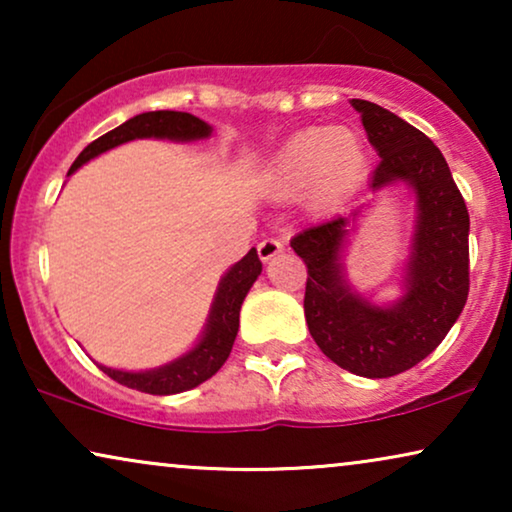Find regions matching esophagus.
<instances>
[{
    "label": "esophagus",
    "mask_w": 512,
    "mask_h": 512,
    "mask_svg": "<svg viewBox=\"0 0 512 512\" xmlns=\"http://www.w3.org/2000/svg\"><path fill=\"white\" fill-rule=\"evenodd\" d=\"M282 249H284L282 242L275 240V237H268V240L258 244V256H261V261H270V258L282 254Z\"/></svg>",
    "instance_id": "obj_1"
}]
</instances>
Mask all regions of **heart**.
I'll return each instance as SVG.
<instances>
[{
  "instance_id": "b5f03b06",
  "label": "heart",
  "mask_w": 512,
  "mask_h": 512,
  "mask_svg": "<svg viewBox=\"0 0 512 512\" xmlns=\"http://www.w3.org/2000/svg\"><path fill=\"white\" fill-rule=\"evenodd\" d=\"M366 142L352 128H307L284 142L263 172L272 198L303 191L312 212H333L352 198L366 174Z\"/></svg>"
}]
</instances>
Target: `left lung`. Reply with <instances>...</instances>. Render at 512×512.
<instances>
[{"instance_id":"obj_1","label":"left lung","mask_w":512,"mask_h":512,"mask_svg":"<svg viewBox=\"0 0 512 512\" xmlns=\"http://www.w3.org/2000/svg\"><path fill=\"white\" fill-rule=\"evenodd\" d=\"M380 156L370 188L403 181L417 219L403 296L375 305L347 282L342 251L361 209L305 228L291 247L307 265L305 319L333 363L361 377L403 373L436 349L468 298V209L443 153L424 132L368 100H352Z\"/></svg>"}]
</instances>
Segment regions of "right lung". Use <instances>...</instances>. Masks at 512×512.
<instances>
[{"label":"right lung","instance_id":"add662e5","mask_svg":"<svg viewBox=\"0 0 512 512\" xmlns=\"http://www.w3.org/2000/svg\"><path fill=\"white\" fill-rule=\"evenodd\" d=\"M212 135V128L198 116L186 114V111H146L139 114L123 125H118L107 135L97 137L90 142L86 149L79 153L74 165L69 167V174L86 165L88 160L100 156V153L121 146L132 139H170V142H195V139H207ZM263 265L258 258L256 249H251L242 261H237L226 275L221 277L219 289H216L212 310H209L207 326L202 331V338L198 340L191 352H186L179 359H174L165 366L153 370H116L100 366L102 373H107L111 380H116L123 387L144 391V394L153 396H170L181 394L198 387L209 377L216 375L233 349L237 328H240V307L247 298V293L254 282L261 275Z\"/></svg>","mask_w":512,"mask_h":512}]
</instances>
